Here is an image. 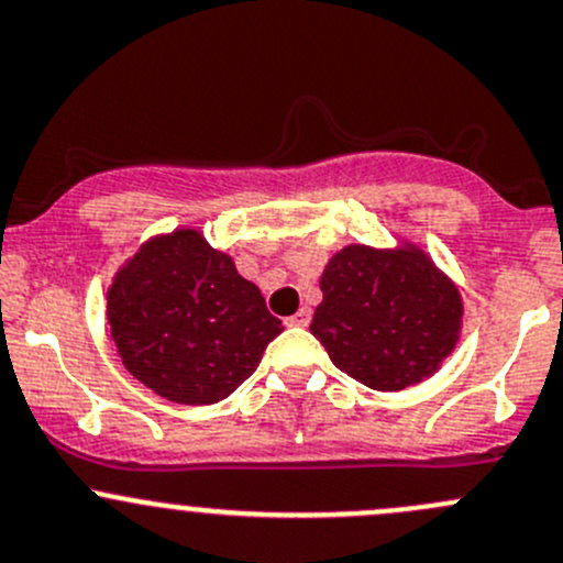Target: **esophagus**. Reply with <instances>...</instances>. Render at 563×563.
<instances>
[{
  "instance_id": "esophagus-1",
  "label": "esophagus",
  "mask_w": 563,
  "mask_h": 563,
  "mask_svg": "<svg viewBox=\"0 0 563 563\" xmlns=\"http://www.w3.org/2000/svg\"><path fill=\"white\" fill-rule=\"evenodd\" d=\"M311 322V311L309 309H300V311H295L292 317H287V320H284V324H287V328H306V324Z\"/></svg>"
}]
</instances>
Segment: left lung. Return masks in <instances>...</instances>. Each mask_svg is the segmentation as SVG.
<instances>
[{"label":"left lung","instance_id":"left-lung-1","mask_svg":"<svg viewBox=\"0 0 563 563\" xmlns=\"http://www.w3.org/2000/svg\"><path fill=\"white\" fill-rule=\"evenodd\" d=\"M311 333L335 368L404 390L442 366L461 333V292L415 246L341 249L324 265Z\"/></svg>","mask_w":563,"mask_h":563}]
</instances>
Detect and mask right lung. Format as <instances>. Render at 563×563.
<instances>
[{
	"mask_svg": "<svg viewBox=\"0 0 563 563\" xmlns=\"http://www.w3.org/2000/svg\"><path fill=\"white\" fill-rule=\"evenodd\" d=\"M108 322L126 371L189 407L228 398L284 330L260 289L197 230L143 243L110 284Z\"/></svg>",
	"mask_w": 563,
	"mask_h": 563,
	"instance_id": "1",
	"label": "right lung"
}]
</instances>
